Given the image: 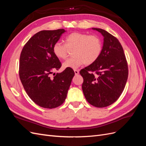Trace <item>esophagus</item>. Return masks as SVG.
Wrapping results in <instances>:
<instances>
[{
	"mask_svg": "<svg viewBox=\"0 0 146 146\" xmlns=\"http://www.w3.org/2000/svg\"><path fill=\"white\" fill-rule=\"evenodd\" d=\"M74 71L75 72V74L76 75H78L79 74V70H77V69H74Z\"/></svg>",
	"mask_w": 146,
	"mask_h": 146,
	"instance_id": "esophagus-1",
	"label": "esophagus"
}]
</instances>
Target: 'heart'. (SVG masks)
<instances>
[{
    "instance_id": "obj_1",
    "label": "heart",
    "mask_w": 146,
    "mask_h": 146,
    "mask_svg": "<svg viewBox=\"0 0 146 146\" xmlns=\"http://www.w3.org/2000/svg\"><path fill=\"white\" fill-rule=\"evenodd\" d=\"M73 48L74 55L63 64L64 68L77 69L84 63H93L99 57L102 46L98 36L73 32L66 37L65 44L59 41L55 42L53 46V52L58 58L65 59L69 49Z\"/></svg>"
}]
</instances>
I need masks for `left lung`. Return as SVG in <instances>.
Returning <instances> with one entry per match:
<instances>
[{"label": "left lung", "instance_id": "8db88e82", "mask_svg": "<svg viewBox=\"0 0 146 146\" xmlns=\"http://www.w3.org/2000/svg\"><path fill=\"white\" fill-rule=\"evenodd\" d=\"M92 29L103 36V46L98 59L80 70L82 90L91 105L103 108L113 104L121 95L128 78V66L118 39L105 30Z\"/></svg>", "mask_w": 146, "mask_h": 146}]
</instances>
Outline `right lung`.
Returning <instances> with one entry per match:
<instances>
[{
    "instance_id": "obj_1",
    "label": "right lung",
    "mask_w": 146,
    "mask_h": 146,
    "mask_svg": "<svg viewBox=\"0 0 146 146\" xmlns=\"http://www.w3.org/2000/svg\"><path fill=\"white\" fill-rule=\"evenodd\" d=\"M64 29L42 30L31 38L21 52L19 77L27 94L34 102L45 108H54L64 102L75 73L71 68L50 74L61 66L53 52Z\"/></svg>"
}]
</instances>
